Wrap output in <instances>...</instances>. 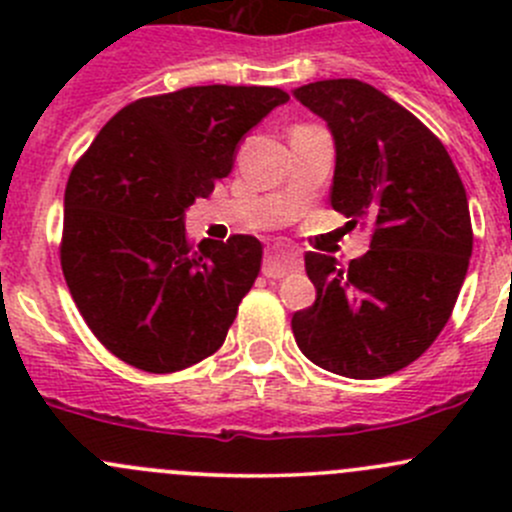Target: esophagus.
Here are the masks:
<instances>
[{
  "mask_svg": "<svg viewBox=\"0 0 512 512\" xmlns=\"http://www.w3.org/2000/svg\"><path fill=\"white\" fill-rule=\"evenodd\" d=\"M299 267H302V255H299V252L272 247V250H267L262 272H265V277L280 280V277L289 275V272H297Z\"/></svg>",
  "mask_w": 512,
  "mask_h": 512,
  "instance_id": "obj_1",
  "label": "esophagus"
}]
</instances>
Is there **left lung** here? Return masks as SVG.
<instances>
[{"instance_id": "8db88e82", "label": "left lung", "mask_w": 512, "mask_h": 512, "mask_svg": "<svg viewBox=\"0 0 512 512\" xmlns=\"http://www.w3.org/2000/svg\"><path fill=\"white\" fill-rule=\"evenodd\" d=\"M292 94L334 138L332 208L371 223V250L344 270L329 255H304L317 299L294 312V342L339 376H389L451 317L473 252L466 188L443 143L371 84L327 79Z\"/></svg>"}]
</instances>
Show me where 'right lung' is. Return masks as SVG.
<instances>
[{
	"label": "right lung",
	"instance_id": "right-lung-1",
	"mask_svg": "<svg viewBox=\"0 0 512 512\" xmlns=\"http://www.w3.org/2000/svg\"><path fill=\"white\" fill-rule=\"evenodd\" d=\"M289 96L272 86H190L138 98L74 165L61 270L98 342L136 369L170 374L223 347L255 285L262 245L185 237V210L227 178L250 128Z\"/></svg>",
	"mask_w": 512,
	"mask_h": 512
}]
</instances>
